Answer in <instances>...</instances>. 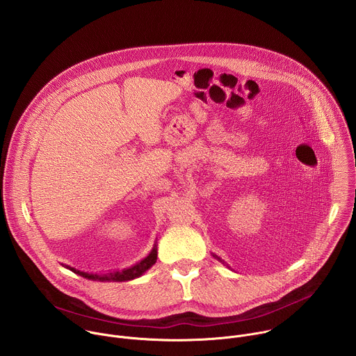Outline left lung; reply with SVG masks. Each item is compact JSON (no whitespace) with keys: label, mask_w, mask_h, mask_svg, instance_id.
<instances>
[{"label":"left lung","mask_w":356,"mask_h":356,"mask_svg":"<svg viewBox=\"0 0 356 356\" xmlns=\"http://www.w3.org/2000/svg\"><path fill=\"white\" fill-rule=\"evenodd\" d=\"M214 257H216V258H217V259H220V261H221V262H222V264H225V262H224V261H222V259H221V258H220V257H217V255H214ZM228 268H229V266H228Z\"/></svg>","instance_id":"left-lung-1"}]
</instances>
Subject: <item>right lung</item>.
I'll list each match as a JSON object with an SVG mask.
<instances>
[{"mask_svg":"<svg viewBox=\"0 0 356 356\" xmlns=\"http://www.w3.org/2000/svg\"><path fill=\"white\" fill-rule=\"evenodd\" d=\"M157 259V245L154 244L152 251L149 252L147 257H145L142 261L136 262L134 266L128 268V269H124V270H118V272H113V273H106V275H94V273H87V272H81V270H77L76 268H70L67 266L72 272L86 277V279H90V280H99V282H128V280H132V279H136L139 276H142L147 269H150L154 262Z\"/></svg>","mask_w":356,"mask_h":356,"instance_id":"1","label":"right lung"}]
</instances>
